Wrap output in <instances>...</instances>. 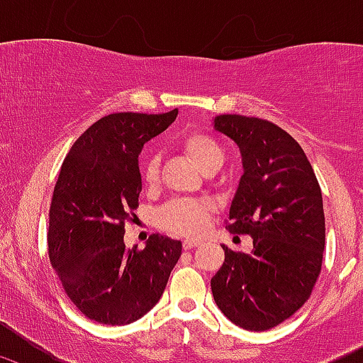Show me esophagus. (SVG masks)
Segmentation results:
<instances>
[{
	"mask_svg": "<svg viewBox=\"0 0 363 363\" xmlns=\"http://www.w3.org/2000/svg\"><path fill=\"white\" fill-rule=\"evenodd\" d=\"M200 240L199 239H184V242H182V247L184 250H193L195 246H199Z\"/></svg>",
	"mask_w": 363,
	"mask_h": 363,
	"instance_id": "1",
	"label": "esophagus"
}]
</instances>
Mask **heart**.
<instances>
[{"label":"heart","instance_id":"obj_1","mask_svg":"<svg viewBox=\"0 0 363 363\" xmlns=\"http://www.w3.org/2000/svg\"><path fill=\"white\" fill-rule=\"evenodd\" d=\"M179 147L203 174L216 172L223 167L225 151L221 144L211 135L193 131L179 140ZM142 177L147 186L158 181V160L149 156L142 163ZM212 212V205L205 200H172L158 212L161 228L182 235H196L203 230L205 219Z\"/></svg>","mask_w":363,"mask_h":363}]
</instances>
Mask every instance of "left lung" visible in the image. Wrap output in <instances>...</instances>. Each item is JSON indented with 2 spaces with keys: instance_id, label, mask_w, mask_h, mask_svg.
<instances>
[{
  "instance_id": "left-lung-1",
  "label": "left lung",
  "mask_w": 363,
  "mask_h": 363,
  "mask_svg": "<svg viewBox=\"0 0 363 363\" xmlns=\"http://www.w3.org/2000/svg\"><path fill=\"white\" fill-rule=\"evenodd\" d=\"M214 128L239 145L244 174L230 205L232 233L252 239L250 255L225 250L211 279L221 313L263 332L294 316L311 296L325 250L323 199L298 142L270 121L223 113Z\"/></svg>"
}]
</instances>
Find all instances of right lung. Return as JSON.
<instances>
[{"mask_svg": "<svg viewBox=\"0 0 363 363\" xmlns=\"http://www.w3.org/2000/svg\"><path fill=\"white\" fill-rule=\"evenodd\" d=\"M175 117L177 108L101 117L61 164L49 211V258L68 298L98 323L140 320L158 303L181 258V240L158 233L144 250L124 246V223L142 191L138 155Z\"/></svg>", "mask_w": 363, "mask_h": 363, "instance_id": "obj_1", "label": "right lung"}]
</instances>
